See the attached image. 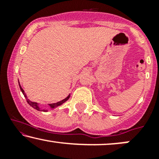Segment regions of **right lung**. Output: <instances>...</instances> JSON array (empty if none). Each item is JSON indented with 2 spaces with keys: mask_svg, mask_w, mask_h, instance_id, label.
Wrapping results in <instances>:
<instances>
[{
  "mask_svg": "<svg viewBox=\"0 0 159 159\" xmlns=\"http://www.w3.org/2000/svg\"><path fill=\"white\" fill-rule=\"evenodd\" d=\"M19 84L20 90H21V92H22L23 95H24V96H25V98H26V100H27V103H28L29 105H30V106H31L32 107H34V109H36V110L39 111H44V112H46V111H48V110H45V109H41V108H40L39 106V104H38L37 102H32V101H30V99H28V98H27V95H26V93H25V91H24L23 89L21 88V85H20V84H19ZM69 97H70V94H69V96H67L66 98H65L64 99L61 100V101L58 102H56V103H52V104H48L49 107H50V108H51V109H54V108H55V107H58V106H60V105H61L62 104L64 103L65 102H66L67 100H68L69 98Z\"/></svg>",
  "mask_w": 159,
  "mask_h": 159,
  "instance_id": "obj_1",
  "label": "right lung"
}]
</instances>
